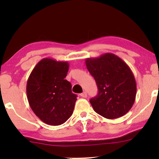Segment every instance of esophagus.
<instances>
[{"instance_id": "1", "label": "esophagus", "mask_w": 159, "mask_h": 159, "mask_svg": "<svg viewBox=\"0 0 159 159\" xmlns=\"http://www.w3.org/2000/svg\"><path fill=\"white\" fill-rule=\"evenodd\" d=\"M80 96L82 98H87V96H88V93H87L85 91H84L83 93H82L81 94H80Z\"/></svg>"}]
</instances>
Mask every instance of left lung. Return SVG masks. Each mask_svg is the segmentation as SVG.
Listing matches in <instances>:
<instances>
[{
	"mask_svg": "<svg viewBox=\"0 0 159 159\" xmlns=\"http://www.w3.org/2000/svg\"><path fill=\"white\" fill-rule=\"evenodd\" d=\"M85 64L98 89V95L90 100L95 111L108 119L127 114L133 106L137 93L135 79L129 66L110 53L86 58Z\"/></svg>",
	"mask_w": 159,
	"mask_h": 159,
	"instance_id": "8db88e82",
	"label": "left lung"
}]
</instances>
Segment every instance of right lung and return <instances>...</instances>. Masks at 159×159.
Listing matches in <instances>:
<instances>
[{"instance_id": "obj_1", "label": "right lung", "mask_w": 159, "mask_h": 159, "mask_svg": "<svg viewBox=\"0 0 159 159\" xmlns=\"http://www.w3.org/2000/svg\"><path fill=\"white\" fill-rule=\"evenodd\" d=\"M69 63L43 58L32 71L27 83L29 104L37 116L49 125L58 126L73 114L77 95L64 80Z\"/></svg>"}]
</instances>
